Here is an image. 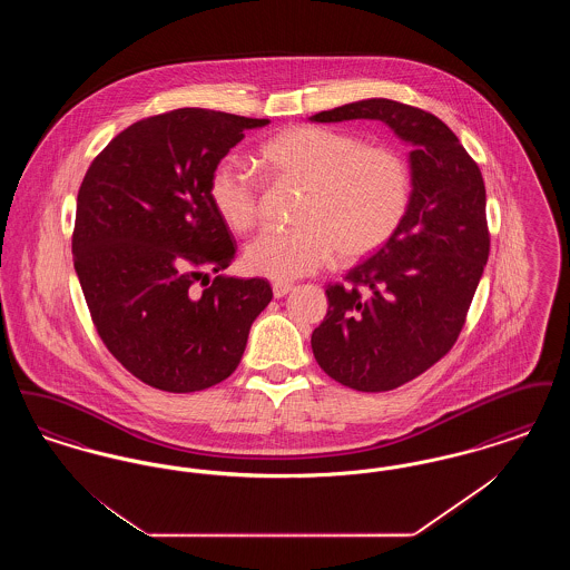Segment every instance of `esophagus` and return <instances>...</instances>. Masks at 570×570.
<instances>
[{"mask_svg":"<svg viewBox=\"0 0 570 570\" xmlns=\"http://www.w3.org/2000/svg\"><path fill=\"white\" fill-rule=\"evenodd\" d=\"M291 288H293L291 284H284V282H275V284H273V297H284V295H288V293H291Z\"/></svg>","mask_w":570,"mask_h":570,"instance_id":"obj_1","label":"esophagus"}]
</instances>
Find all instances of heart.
Listing matches in <instances>:
<instances>
[{"label":"heart","mask_w":570,"mask_h":570,"mask_svg":"<svg viewBox=\"0 0 570 570\" xmlns=\"http://www.w3.org/2000/svg\"><path fill=\"white\" fill-rule=\"evenodd\" d=\"M265 163L279 179L307 186L298 226L265 228L245 245V269L275 282L318 272L333 256L354 263L389 244L412 198L407 163L393 149L367 147L358 136L325 126H298L269 140ZM209 198L233 230L261 216L263 181L252 164L230 154L209 175Z\"/></svg>","instance_id":"obj_1"}]
</instances>
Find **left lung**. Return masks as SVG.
Here are the masks:
<instances>
[{"label":"left lung","instance_id":"1","mask_svg":"<svg viewBox=\"0 0 570 570\" xmlns=\"http://www.w3.org/2000/svg\"><path fill=\"white\" fill-rule=\"evenodd\" d=\"M309 119H379L412 145L406 219L344 284L326 286L325 321L312 333L331 379L363 393L391 391L430 370L460 337L489 258L483 175L428 110L370 98Z\"/></svg>","mask_w":570,"mask_h":570}]
</instances>
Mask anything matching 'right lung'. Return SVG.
I'll use <instances>...</instances> for the list:
<instances>
[{"instance_id":"add662e5","label":"right lung","mask_w":570,"mask_h":570,"mask_svg":"<svg viewBox=\"0 0 570 570\" xmlns=\"http://www.w3.org/2000/svg\"><path fill=\"white\" fill-rule=\"evenodd\" d=\"M267 124L168 110L119 132L85 173L72 233L82 295L109 353L154 389L191 393L228 379L272 301L267 279L219 275L237 245L209 198L214 166Z\"/></svg>"}]
</instances>
